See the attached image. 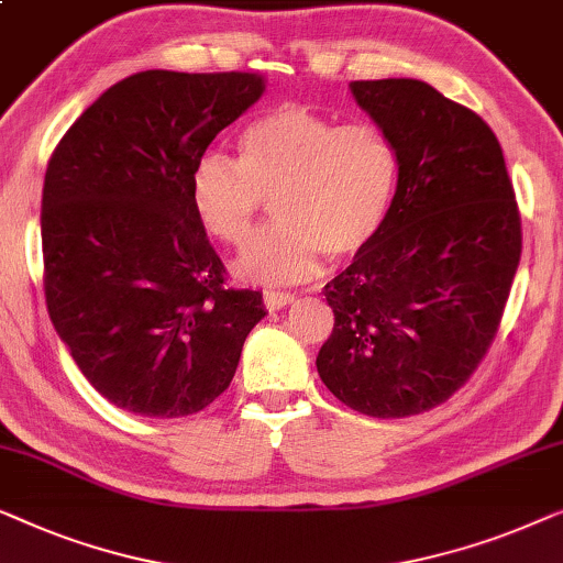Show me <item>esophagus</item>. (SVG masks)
I'll use <instances>...</instances> for the list:
<instances>
[{
    "label": "esophagus",
    "instance_id": "obj_1",
    "mask_svg": "<svg viewBox=\"0 0 563 563\" xmlns=\"http://www.w3.org/2000/svg\"><path fill=\"white\" fill-rule=\"evenodd\" d=\"M265 306L271 308V311H278V308H285L288 303H292L296 300V296L292 292H283V290H265Z\"/></svg>",
    "mask_w": 563,
    "mask_h": 563
}]
</instances>
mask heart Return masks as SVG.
Here are the masks:
<instances>
[{
	"label": "heart",
	"mask_w": 563,
	"mask_h": 563,
	"mask_svg": "<svg viewBox=\"0 0 563 563\" xmlns=\"http://www.w3.org/2000/svg\"><path fill=\"white\" fill-rule=\"evenodd\" d=\"M400 157L377 124H339L303 104H280L240 134V161L206 153L194 165L191 203L201 224L240 244L265 201L275 221L236 255L252 283H296L319 271L323 252L350 260L367 250L393 209Z\"/></svg>",
	"instance_id": "1"
}]
</instances>
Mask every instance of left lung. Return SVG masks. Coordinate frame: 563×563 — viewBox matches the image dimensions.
Returning <instances> with one entry per match:
<instances>
[{
	"label": "left lung",
	"instance_id": "obj_1",
	"mask_svg": "<svg viewBox=\"0 0 563 563\" xmlns=\"http://www.w3.org/2000/svg\"><path fill=\"white\" fill-rule=\"evenodd\" d=\"M400 157L393 209L367 250L323 285L334 331L316 367L344 406L418 416L449 400L500 329L522 232L487 122L416 78L352 81Z\"/></svg>",
	"mask_w": 563,
	"mask_h": 563
}]
</instances>
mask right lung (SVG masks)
Wrapping results in <instances>:
<instances>
[{
	"mask_svg": "<svg viewBox=\"0 0 563 563\" xmlns=\"http://www.w3.org/2000/svg\"><path fill=\"white\" fill-rule=\"evenodd\" d=\"M257 74L142 70L63 134L43 184L47 313L117 408L199 413L232 383L263 292L224 285L188 184L211 140L263 97Z\"/></svg>",
	"mask_w": 563,
	"mask_h": 563,
	"instance_id": "1",
	"label": "right lung"
}]
</instances>
